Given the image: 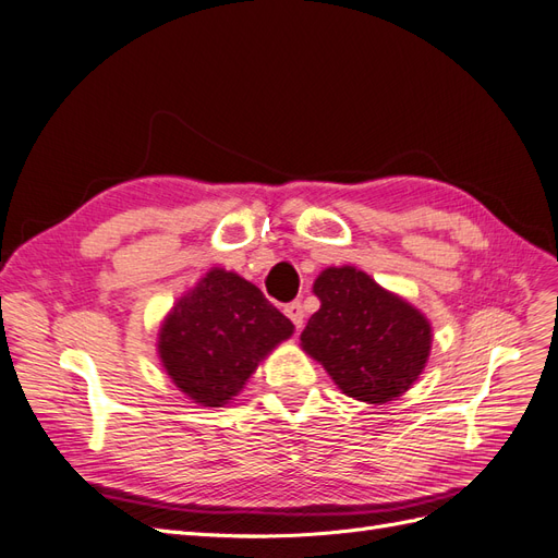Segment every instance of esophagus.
<instances>
[{"label": "esophagus", "instance_id": "obj_1", "mask_svg": "<svg viewBox=\"0 0 558 558\" xmlns=\"http://www.w3.org/2000/svg\"><path fill=\"white\" fill-rule=\"evenodd\" d=\"M283 314L293 320V326H295L298 330L302 328V324H305V310H302V305H300L298 300L289 302V305L283 307Z\"/></svg>", "mask_w": 558, "mask_h": 558}]
</instances>
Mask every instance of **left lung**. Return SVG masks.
I'll return each instance as SVG.
<instances>
[{
    "instance_id": "left-lung-1",
    "label": "left lung",
    "mask_w": 558,
    "mask_h": 558,
    "mask_svg": "<svg viewBox=\"0 0 558 558\" xmlns=\"http://www.w3.org/2000/svg\"><path fill=\"white\" fill-rule=\"evenodd\" d=\"M320 310L300 340L349 398L388 402L408 391L430 351L426 316L356 267H328L314 281Z\"/></svg>"
}]
</instances>
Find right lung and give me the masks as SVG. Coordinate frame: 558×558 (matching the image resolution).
<instances>
[{
	"label": "right lung",
	"mask_w": 558,
	"mask_h": 558,
	"mask_svg": "<svg viewBox=\"0 0 558 558\" xmlns=\"http://www.w3.org/2000/svg\"><path fill=\"white\" fill-rule=\"evenodd\" d=\"M293 335L260 289L226 269H211L183 295L160 330L167 375L191 400L221 408L281 340Z\"/></svg>",
	"instance_id": "add662e5"
}]
</instances>
